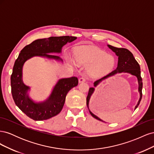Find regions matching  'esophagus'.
<instances>
[{
    "mask_svg": "<svg viewBox=\"0 0 154 154\" xmlns=\"http://www.w3.org/2000/svg\"><path fill=\"white\" fill-rule=\"evenodd\" d=\"M78 82L79 83H83V82H85V78L84 77H82V78H79L78 80Z\"/></svg>",
    "mask_w": 154,
    "mask_h": 154,
    "instance_id": "esophagus-1",
    "label": "esophagus"
}]
</instances>
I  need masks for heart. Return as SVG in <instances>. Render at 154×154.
Segmentation results:
<instances>
[{
    "instance_id": "heart-1",
    "label": "heart",
    "mask_w": 154,
    "mask_h": 154,
    "mask_svg": "<svg viewBox=\"0 0 154 154\" xmlns=\"http://www.w3.org/2000/svg\"><path fill=\"white\" fill-rule=\"evenodd\" d=\"M74 60L77 66H88L87 72L91 77L103 75L112 69L116 63L112 55L96 48L80 50L74 54Z\"/></svg>"
}]
</instances>
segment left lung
<instances>
[{
    "label": "left lung",
    "instance_id": "obj_1",
    "mask_svg": "<svg viewBox=\"0 0 154 154\" xmlns=\"http://www.w3.org/2000/svg\"><path fill=\"white\" fill-rule=\"evenodd\" d=\"M108 48L110 49L118 57V67L113 71H112L109 74H107L105 76L101 78L100 80L94 82V87H91L88 91V96L87 97V106L88 109V110L90 112V114L92 117H94L97 120H100L101 122H103V120L101 119L100 118L97 117V116L93 114L89 109V101L92 95L94 94L95 91V87L98 85L100 83H101L103 80L109 78L111 76H114L116 74L119 73H128L131 74L132 76H135L137 79L138 82V92L139 93V99L137 102V105L135 106V110L137 109V107L139 106L140 101L142 98V88H143V82H142V78L141 77V69L140 66H139V63L134 58L132 53L130 52L127 49L125 48H118L116 47H113L110 45H107Z\"/></svg>",
    "mask_w": 154,
    "mask_h": 154
}]
</instances>
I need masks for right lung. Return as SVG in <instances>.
<instances>
[{
	"label": "right lung",
	"instance_id": "obj_1",
	"mask_svg": "<svg viewBox=\"0 0 154 154\" xmlns=\"http://www.w3.org/2000/svg\"><path fill=\"white\" fill-rule=\"evenodd\" d=\"M75 36H52L38 39L23 48L15 60L11 76V93L16 105L29 118L35 121L50 119L61 112L68 92L78 84L76 77L60 78L53 87L47 99L36 101L29 96L31 87L23 82V67L27 60L38 57L63 63L55 54H61L67 43L76 40Z\"/></svg>",
	"mask_w": 154,
	"mask_h": 154
}]
</instances>
